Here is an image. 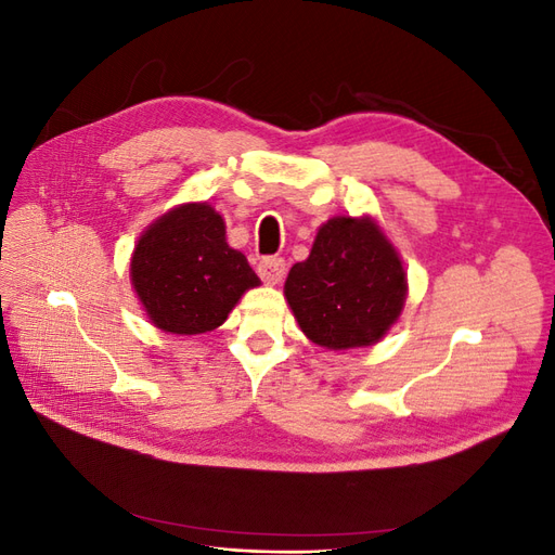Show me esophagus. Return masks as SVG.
<instances>
[{
  "label": "esophagus",
  "mask_w": 555,
  "mask_h": 555,
  "mask_svg": "<svg viewBox=\"0 0 555 555\" xmlns=\"http://www.w3.org/2000/svg\"><path fill=\"white\" fill-rule=\"evenodd\" d=\"M257 271L266 284H278L284 278V271H287V263H284L282 257H263Z\"/></svg>",
  "instance_id": "34e87169"
}]
</instances>
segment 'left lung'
I'll return each instance as SVG.
<instances>
[{
	"label": "left lung",
	"instance_id": "8db88e82",
	"mask_svg": "<svg viewBox=\"0 0 555 555\" xmlns=\"http://www.w3.org/2000/svg\"><path fill=\"white\" fill-rule=\"evenodd\" d=\"M398 251L371 220L340 215L319 229L310 257L294 263L284 296L308 338L328 349L373 345L405 304Z\"/></svg>",
	"mask_w": 555,
	"mask_h": 555
}]
</instances>
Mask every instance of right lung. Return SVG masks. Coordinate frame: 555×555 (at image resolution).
Returning <instances> with one entry per match:
<instances>
[{"label": "right lung", "mask_w": 555, "mask_h": 555, "mask_svg": "<svg viewBox=\"0 0 555 555\" xmlns=\"http://www.w3.org/2000/svg\"><path fill=\"white\" fill-rule=\"evenodd\" d=\"M224 220L208 204H188L150 227L131 257V282L162 331L206 333L224 324L259 278L224 238Z\"/></svg>", "instance_id": "obj_1"}]
</instances>
